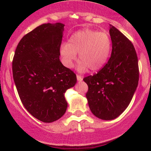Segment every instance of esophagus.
<instances>
[{
    "label": "esophagus",
    "mask_w": 151,
    "mask_h": 151,
    "mask_svg": "<svg viewBox=\"0 0 151 151\" xmlns=\"http://www.w3.org/2000/svg\"><path fill=\"white\" fill-rule=\"evenodd\" d=\"M77 80H78L79 82H82V81H83V77H81V76H80V75H77Z\"/></svg>",
    "instance_id": "obj_1"
}]
</instances>
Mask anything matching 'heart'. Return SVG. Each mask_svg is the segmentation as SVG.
<instances>
[{
    "mask_svg": "<svg viewBox=\"0 0 151 151\" xmlns=\"http://www.w3.org/2000/svg\"><path fill=\"white\" fill-rule=\"evenodd\" d=\"M111 49L112 41L107 33L84 29L73 33L68 43L61 44L60 55L63 64L71 68L79 54L77 70L84 73L89 68L93 71L101 69L109 59Z\"/></svg>",
    "mask_w": 151,
    "mask_h": 151,
    "instance_id": "obj_1",
    "label": "heart"
}]
</instances>
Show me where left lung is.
Wrapping results in <instances>:
<instances>
[{
    "instance_id": "8db88e82",
    "label": "left lung",
    "mask_w": 151,
    "mask_h": 151,
    "mask_svg": "<svg viewBox=\"0 0 151 151\" xmlns=\"http://www.w3.org/2000/svg\"><path fill=\"white\" fill-rule=\"evenodd\" d=\"M112 49L107 63L93 76L83 79L88 86L86 93L92 113L109 121L124 112L132 99L139 81L136 50L120 30L110 25Z\"/></svg>"
}]
</instances>
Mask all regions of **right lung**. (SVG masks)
I'll list each match as a JSON object with an SVG mask.
<instances>
[{
  "label": "right lung",
  "mask_w": 151,
  "mask_h": 151,
  "mask_svg": "<svg viewBox=\"0 0 151 151\" xmlns=\"http://www.w3.org/2000/svg\"><path fill=\"white\" fill-rule=\"evenodd\" d=\"M64 26L60 22L38 26L19 41L12 61L14 81L22 104L45 123L64 115L68 106L65 93L77 83L76 74L60 60Z\"/></svg>",
  "instance_id": "1"
}]
</instances>
